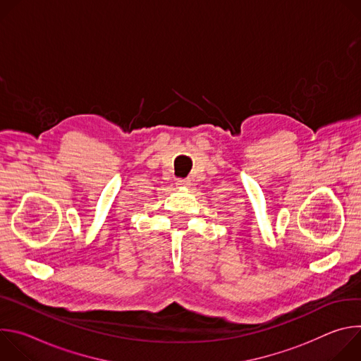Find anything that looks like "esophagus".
I'll list each match as a JSON object with an SVG mask.
<instances>
[{
  "mask_svg": "<svg viewBox=\"0 0 361 361\" xmlns=\"http://www.w3.org/2000/svg\"><path fill=\"white\" fill-rule=\"evenodd\" d=\"M177 185L178 187H190L191 185V181L190 180H177Z\"/></svg>",
  "mask_w": 361,
  "mask_h": 361,
  "instance_id": "obj_1",
  "label": "esophagus"
}]
</instances>
